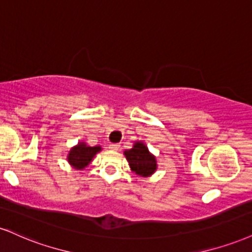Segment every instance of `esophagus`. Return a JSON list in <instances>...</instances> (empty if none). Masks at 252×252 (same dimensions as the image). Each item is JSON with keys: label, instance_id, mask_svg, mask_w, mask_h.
<instances>
[{"label": "esophagus", "instance_id": "1", "mask_svg": "<svg viewBox=\"0 0 252 252\" xmlns=\"http://www.w3.org/2000/svg\"><path fill=\"white\" fill-rule=\"evenodd\" d=\"M118 148H120V144H109V149L113 151L118 150Z\"/></svg>", "mask_w": 252, "mask_h": 252}]
</instances>
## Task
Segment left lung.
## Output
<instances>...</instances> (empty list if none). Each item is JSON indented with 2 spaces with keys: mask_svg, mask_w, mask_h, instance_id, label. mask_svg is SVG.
Wrapping results in <instances>:
<instances>
[{
  "mask_svg": "<svg viewBox=\"0 0 252 252\" xmlns=\"http://www.w3.org/2000/svg\"><path fill=\"white\" fill-rule=\"evenodd\" d=\"M131 170L142 177L151 176L157 169L156 157L150 153L143 142H136L131 149L124 151Z\"/></svg>",
  "mask_w": 252,
  "mask_h": 252,
  "instance_id": "obj_1",
  "label": "left lung"
}]
</instances>
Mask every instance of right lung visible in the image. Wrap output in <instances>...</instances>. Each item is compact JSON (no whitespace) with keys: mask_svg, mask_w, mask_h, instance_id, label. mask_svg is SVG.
Returning <instances> with one entry per match:
<instances>
[{"mask_svg":"<svg viewBox=\"0 0 252 252\" xmlns=\"http://www.w3.org/2000/svg\"><path fill=\"white\" fill-rule=\"evenodd\" d=\"M102 150V148L99 145L97 147H89L84 142H80L77 145H75L74 148H71L70 151L68 154V162L74 169L77 170H82L86 166L90 164L94 157L97 153Z\"/></svg>","mask_w":252,"mask_h":252,"instance_id":"obj_1","label":"right lung"}]
</instances>
